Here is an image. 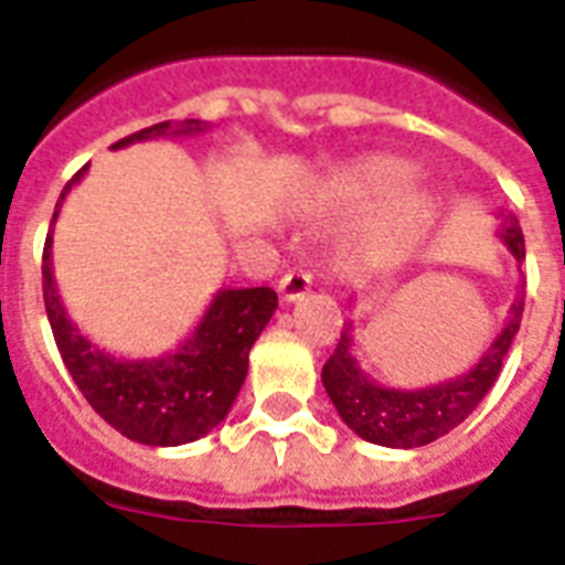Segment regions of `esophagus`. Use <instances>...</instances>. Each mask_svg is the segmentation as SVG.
I'll use <instances>...</instances> for the list:
<instances>
[{"label": "esophagus", "instance_id": "obj_1", "mask_svg": "<svg viewBox=\"0 0 565 565\" xmlns=\"http://www.w3.org/2000/svg\"><path fill=\"white\" fill-rule=\"evenodd\" d=\"M311 288V274L306 270H288L286 277L279 279V297H282V303H297V300H303L306 291Z\"/></svg>", "mask_w": 565, "mask_h": 565}]
</instances>
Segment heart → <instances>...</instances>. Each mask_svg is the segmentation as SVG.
<instances>
[{"mask_svg": "<svg viewBox=\"0 0 565 565\" xmlns=\"http://www.w3.org/2000/svg\"><path fill=\"white\" fill-rule=\"evenodd\" d=\"M411 178V169L403 160L391 157H367V160L350 162L344 169H338L332 178L323 183L320 198L329 206L338 210H353L370 201L390 195L396 188L405 186ZM435 215V201L423 189H401L394 196L387 198L379 215L367 230V247L373 254H394L411 245L414 238L428 227V221Z\"/></svg>", "mask_w": 565, "mask_h": 565, "instance_id": "b5f03b06", "label": "heart"}]
</instances>
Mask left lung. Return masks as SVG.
<instances>
[{
  "mask_svg": "<svg viewBox=\"0 0 565 565\" xmlns=\"http://www.w3.org/2000/svg\"><path fill=\"white\" fill-rule=\"evenodd\" d=\"M499 227H502L499 238L522 268L525 238H522L516 218L504 215ZM522 288L525 286H519L516 297H513L499 335L490 341L481 359L463 376L446 379V382L428 387H414V391L379 385L376 379H370V373H364L355 361L353 323H347L335 353L329 355L323 373H320V382L327 387L329 399L338 408L341 419L361 440L387 446V449H414V446H426L437 437L449 435L478 408V403L484 399L487 391L499 379L504 355L511 350V341L516 338L519 323H522V309H525Z\"/></svg>",
  "mask_w": 565,
  "mask_h": 565,
  "instance_id": "1",
  "label": "left lung"
}]
</instances>
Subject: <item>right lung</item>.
<instances>
[{
    "mask_svg": "<svg viewBox=\"0 0 565 565\" xmlns=\"http://www.w3.org/2000/svg\"><path fill=\"white\" fill-rule=\"evenodd\" d=\"M206 121H160L119 139L113 148L160 137H198ZM63 186L54 206L52 230L63 201L84 171ZM52 230L43 247V300L54 344L96 414L116 431L146 446H183L201 440L227 417L247 376V355L277 309V291L259 288H218L204 318L174 353L151 359H116L98 350L78 323L66 315L52 270Z\"/></svg>",
    "mask_w": 565,
    "mask_h": 565,
    "instance_id": "right-lung-1",
    "label": "right lung"
}]
</instances>
